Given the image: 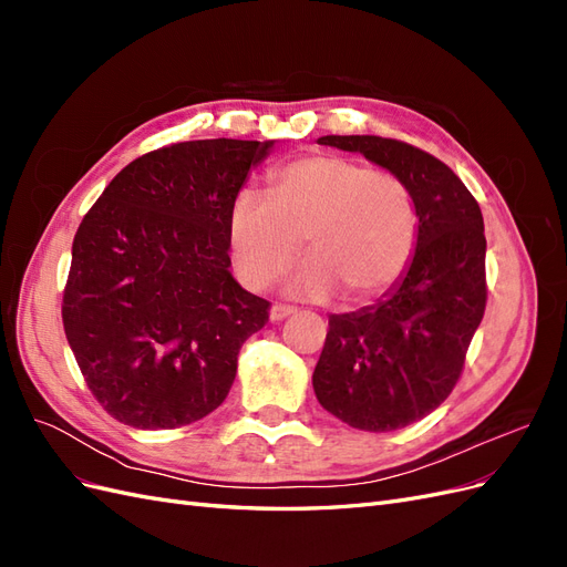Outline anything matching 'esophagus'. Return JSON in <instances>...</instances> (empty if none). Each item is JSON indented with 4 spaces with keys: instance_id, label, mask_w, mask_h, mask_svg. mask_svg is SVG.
Listing matches in <instances>:
<instances>
[{
    "instance_id": "34e87169",
    "label": "esophagus",
    "mask_w": 567,
    "mask_h": 567,
    "mask_svg": "<svg viewBox=\"0 0 567 567\" xmlns=\"http://www.w3.org/2000/svg\"><path fill=\"white\" fill-rule=\"evenodd\" d=\"M293 312H296V310H293V307H290V305L274 302L271 310H269V319H271V321H284L286 317H290Z\"/></svg>"
}]
</instances>
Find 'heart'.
<instances>
[{
  "label": "heart",
  "mask_w": 567,
  "mask_h": 567,
  "mask_svg": "<svg viewBox=\"0 0 567 567\" xmlns=\"http://www.w3.org/2000/svg\"><path fill=\"white\" fill-rule=\"evenodd\" d=\"M271 198L241 192L229 205L227 236L238 277L269 286L296 260L305 234L315 250L286 290L321 300L338 288L354 302L385 293L416 250L419 217L406 184L385 169L336 153L279 165Z\"/></svg>",
  "instance_id": "obj_1"
}]
</instances>
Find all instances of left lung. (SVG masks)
Masks as SVG:
<instances>
[{
  "instance_id": "8db88e82",
  "label": "left lung",
  "mask_w": 567,
  "mask_h": 567,
  "mask_svg": "<svg viewBox=\"0 0 567 567\" xmlns=\"http://www.w3.org/2000/svg\"><path fill=\"white\" fill-rule=\"evenodd\" d=\"M319 144L362 153L414 198V260L375 305L329 317L312 373L319 404L336 419L369 433L398 431L431 414L461 379L487 305L483 213L447 165L406 142L329 134Z\"/></svg>"
}]
</instances>
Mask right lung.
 <instances>
[{
	"label": "right lung",
	"mask_w": 567,
	"mask_h": 567,
	"mask_svg": "<svg viewBox=\"0 0 567 567\" xmlns=\"http://www.w3.org/2000/svg\"><path fill=\"white\" fill-rule=\"evenodd\" d=\"M274 142H179L132 161L80 221L63 331L96 402L142 431L215 411L269 302L231 277L227 217Z\"/></svg>",
	"instance_id": "1"
}]
</instances>
